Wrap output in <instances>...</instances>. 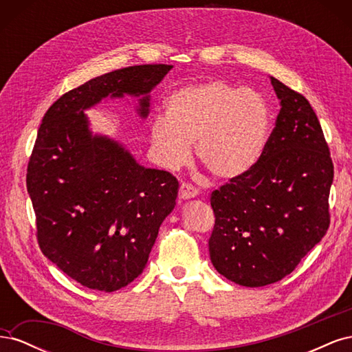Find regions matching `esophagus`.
<instances>
[{"label":"esophagus","mask_w":352,"mask_h":352,"mask_svg":"<svg viewBox=\"0 0 352 352\" xmlns=\"http://www.w3.org/2000/svg\"><path fill=\"white\" fill-rule=\"evenodd\" d=\"M198 195V189L190 184H182L179 188V198L180 199H189L195 198Z\"/></svg>","instance_id":"1"}]
</instances>
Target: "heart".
<instances>
[{
  "label": "heart",
  "mask_w": 352,
  "mask_h": 352,
  "mask_svg": "<svg viewBox=\"0 0 352 352\" xmlns=\"http://www.w3.org/2000/svg\"><path fill=\"white\" fill-rule=\"evenodd\" d=\"M166 114L151 123L157 163L179 170L195 144L199 163L221 180L243 176L258 163L267 144L270 109L263 95L225 80L188 85L170 95Z\"/></svg>",
  "instance_id": "b5f03b06"
}]
</instances>
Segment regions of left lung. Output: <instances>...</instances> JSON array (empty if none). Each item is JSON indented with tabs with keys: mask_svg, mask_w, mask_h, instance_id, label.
<instances>
[{
	"mask_svg": "<svg viewBox=\"0 0 352 352\" xmlns=\"http://www.w3.org/2000/svg\"><path fill=\"white\" fill-rule=\"evenodd\" d=\"M280 111L248 173L212 190L210 258L226 279L258 287L282 280L326 235L333 163L310 102L270 78Z\"/></svg>",
	"mask_w": 352,
	"mask_h": 352,
	"instance_id": "8db88e82",
	"label": "left lung"
}]
</instances>
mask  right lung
Masks as SVG:
<instances>
[{
  "label": "right lung",
  "mask_w": 352,
  "mask_h": 352,
  "mask_svg": "<svg viewBox=\"0 0 352 352\" xmlns=\"http://www.w3.org/2000/svg\"><path fill=\"white\" fill-rule=\"evenodd\" d=\"M173 66L142 65L105 73L66 92L39 126L26 186L42 254L80 285L113 292L142 273L158 229L176 206L177 179L136 163L123 145L95 135L83 110L102 98L141 97Z\"/></svg>",
  "instance_id": "obj_1"
}]
</instances>
